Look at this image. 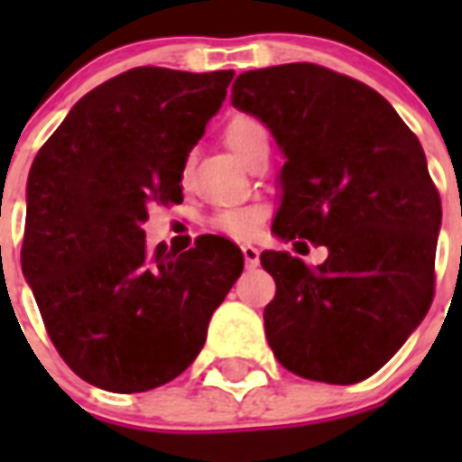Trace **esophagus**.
Wrapping results in <instances>:
<instances>
[{
	"mask_svg": "<svg viewBox=\"0 0 462 462\" xmlns=\"http://www.w3.org/2000/svg\"><path fill=\"white\" fill-rule=\"evenodd\" d=\"M240 250H243V256H245V263H247V268L259 266V250H256V247H252V245H243Z\"/></svg>",
	"mask_w": 462,
	"mask_h": 462,
	"instance_id": "esophagus-1",
	"label": "esophagus"
}]
</instances>
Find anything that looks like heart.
I'll use <instances>...</instances> for the list:
<instances>
[{
	"label": "heart",
	"mask_w": 462,
	"mask_h": 462,
	"mask_svg": "<svg viewBox=\"0 0 462 462\" xmlns=\"http://www.w3.org/2000/svg\"><path fill=\"white\" fill-rule=\"evenodd\" d=\"M224 143L234 150L238 159L245 164H250V159L259 152L261 148H268V132L252 116H234L224 126ZM266 222V210L256 203L250 206L224 208L212 217V228L219 234L228 236L234 240H252L259 236L261 226Z\"/></svg>",
	"instance_id": "1"
}]
</instances>
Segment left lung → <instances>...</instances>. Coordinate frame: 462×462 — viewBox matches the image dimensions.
<instances>
[{"mask_svg": "<svg viewBox=\"0 0 462 462\" xmlns=\"http://www.w3.org/2000/svg\"><path fill=\"white\" fill-rule=\"evenodd\" d=\"M231 92L287 157L273 231L296 250L303 238L328 247L321 266L261 254L277 287L263 310L268 345L298 377L363 382L435 296L442 201L421 143L382 94L319 64L245 71Z\"/></svg>", "mask_w": 462, "mask_h": 462, "instance_id": "left-lung-1", "label": "left lung"}]
</instances>
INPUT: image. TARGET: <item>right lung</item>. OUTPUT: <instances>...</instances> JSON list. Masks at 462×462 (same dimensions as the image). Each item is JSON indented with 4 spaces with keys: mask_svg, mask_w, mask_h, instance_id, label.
Wrapping results in <instances>:
<instances>
[{
    "mask_svg": "<svg viewBox=\"0 0 462 462\" xmlns=\"http://www.w3.org/2000/svg\"><path fill=\"white\" fill-rule=\"evenodd\" d=\"M234 71L136 67L88 92L41 145L27 180L23 273L69 368L141 393L191 365L212 312L243 273L231 240L150 250L148 206L182 201L189 150Z\"/></svg>",
    "mask_w": 462,
    "mask_h": 462,
    "instance_id": "obj_1",
    "label": "right lung"
}]
</instances>
